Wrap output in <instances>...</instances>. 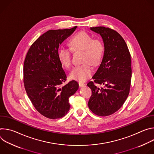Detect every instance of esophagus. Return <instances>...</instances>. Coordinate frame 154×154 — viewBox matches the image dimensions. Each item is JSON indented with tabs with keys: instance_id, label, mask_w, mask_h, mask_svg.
Wrapping results in <instances>:
<instances>
[{
	"instance_id": "esophagus-1",
	"label": "esophagus",
	"mask_w": 154,
	"mask_h": 154,
	"mask_svg": "<svg viewBox=\"0 0 154 154\" xmlns=\"http://www.w3.org/2000/svg\"><path fill=\"white\" fill-rule=\"evenodd\" d=\"M79 86L80 87H83V86H85V83H82V82H79Z\"/></svg>"
}]
</instances>
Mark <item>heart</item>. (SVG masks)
<instances>
[{"instance_id": "1", "label": "heart", "mask_w": 154, "mask_h": 154, "mask_svg": "<svg viewBox=\"0 0 154 154\" xmlns=\"http://www.w3.org/2000/svg\"><path fill=\"white\" fill-rule=\"evenodd\" d=\"M70 48L63 46L57 49V57L60 63L66 68H69L72 64V51H82V62L83 64L75 66L70 72L71 79L83 82L91 76L93 73L92 65L98 64L102 57L104 46L102 41L85 32L75 34L69 41ZM72 50H71L70 49Z\"/></svg>"}]
</instances>
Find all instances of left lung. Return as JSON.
I'll list each match as a JSON object with an SVG mask.
<instances>
[{
	"label": "left lung",
	"instance_id": "1",
	"mask_svg": "<svg viewBox=\"0 0 154 154\" xmlns=\"http://www.w3.org/2000/svg\"><path fill=\"white\" fill-rule=\"evenodd\" d=\"M90 29L102 36L104 54L101 64L92 77L94 82L87 84L92 91L88 105L95 115L106 116L117 112L128 96L131 56L124 39L116 31L104 27ZM95 84L103 86L99 88Z\"/></svg>",
	"mask_w": 154,
	"mask_h": 154
}]
</instances>
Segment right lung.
<instances>
[{"label":"right lung","mask_w":154,"mask_h":154,"mask_svg":"<svg viewBox=\"0 0 154 154\" xmlns=\"http://www.w3.org/2000/svg\"><path fill=\"white\" fill-rule=\"evenodd\" d=\"M76 28L48 30L32 44L25 58L24 83L27 94L36 110L49 119L67 114L69 98L79 89L75 80L63 85L67 77L57 57L59 46Z\"/></svg>","instance_id":"right-lung-1"}]
</instances>
